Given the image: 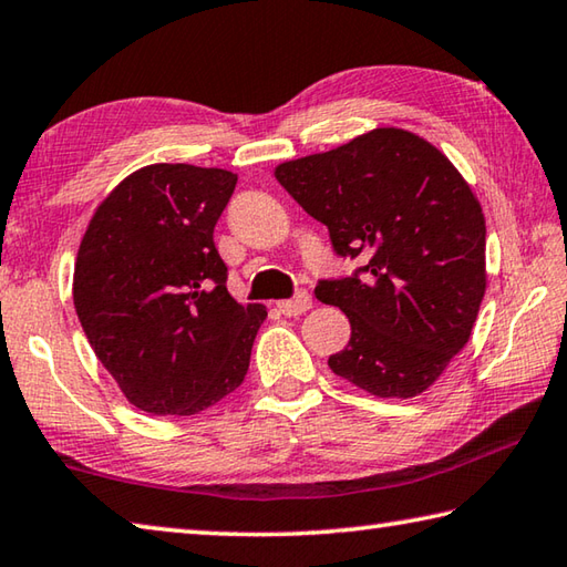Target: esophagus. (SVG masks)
<instances>
[{
	"label": "esophagus",
	"mask_w": 567,
	"mask_h": 567,
	"mask_svg": "<svg viewBox=\"0 0 567 567\" xmlns=\"http://www.w3.org/2000/svg\"><path fill=\"white\" fill-rule=\"evenodd\" d=\"M312 307V297L307 295V292H297L292 300H282V302H277V310H280L282 315H287V317H297V315H302V312H307Z\"/></svg>",
	"instance_id": "esophagus-1"
}]
</instances>
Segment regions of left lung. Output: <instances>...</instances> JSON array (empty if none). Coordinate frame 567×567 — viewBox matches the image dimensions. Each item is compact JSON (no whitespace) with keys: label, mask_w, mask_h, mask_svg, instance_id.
<instances>
[{"label":"left lung","mask_w":567,"mask_h":567,"mask_svg":"<svg viewBox=\"0 0 567 567\" xmlns=\"http://www.w3.org/2000/svg\"><path fill=\"white\" fill-rule=\"evenodd\" d=\"M275 178L327 225L352 277L319 280V302L349 317L329 369L382 399H409L466 347L486 292V220L444 153L404 128L280 163Z\"/></svg>","instance_id":"1"}]
</instances>
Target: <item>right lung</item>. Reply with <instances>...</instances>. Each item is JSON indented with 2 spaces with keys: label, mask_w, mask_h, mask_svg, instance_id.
Returning a JSON list of instances; mask_svg holds the SVG:
<instances>
[{
  "label": "right lung",
  "mask_w": 567,
  "mask_h": 567,
  "mask_svg": "<svg viewBox=\"0 0 567 567\" xmlns=\"http://www.w3.org/2000/svg\"><path fill=\"white\" fill-rule=\"evenodd\" d=\"M238 176L153 163L123 178L81 238L74 307L133 406L193 416L243 384L267 310L230 297L213 243Z\"/></svg>",
  "instance_id": "add662e5"
}]
</instances>
